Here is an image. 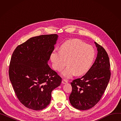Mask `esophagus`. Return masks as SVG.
<instances>
[{
    "label": "esophagus",
    "mask_w": 121,
    "mask_h": 121,
    "mask_svg": "<svg viewBox=\"0 0 121 121\" xmlns=\"http://www.w3.org/2000/svg\"><path fill=\"white\" fill-rule=\"evenodd\" d=\"M67 83H68V81L65 80V79H63L62 81V83H63V84H66Z\"/></svg>",
    "instance_id": "34e87169"
}]
</instances>
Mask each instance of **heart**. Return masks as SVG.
Wrapping results in <instances>:
<instances>
[{
    "instance_id": "b5f03b06",
    "label": "heart",
    "mask_w": 121,
    "mask_h": 121,
    "mask_svg": "<svg viewBox=\"0 0 121 121\" xmlns=\"http://www.w3.org/2000/svg\"><path fill=\"white\" fill-rule=\"evenodd\" d=\"M95 55V50L92 46L74 39L63 43L60 50H53L50 58L53 69L58 71L64 69L67 61L68 66L62 72L61 75L65 78H69L75 73L81 75L89 71Z\"/></svg>"
}]
</instances>
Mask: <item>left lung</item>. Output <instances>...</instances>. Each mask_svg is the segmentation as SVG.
Segmentation results:
<instances>
[{
    "mask_svg": "<svg viewBox=\"0 0 121 121\" xmlns=\"http://www.w3.org/2000/svg\"><path fill=\"white\" fill-rule=\"evenodd\" d=\"M94 43L98 51L96 60L84 76L71 83L72 91L69 100L72 105L79 110L90 109L99 102L110 78L108 55L104 48Z\"/></svg>",
    "mask_w": 121,
    "mask_h": 121,
    "instance_id": "left-lung-1",
    "label": "left lung"
}]
</instances>
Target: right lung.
Wrapping results in <instances>:
<instances>
[{
    "label": "right lung",
    "mask_w": 121,
    "mask_h": 121,
    "mask_svg": "<svg viewBox=\"0 0 121 121\" xmlns=\"http://www.w3.org/2000/svg\"><path fill=\"white\" fill-rule=\"evenodd\" d=\"M58 38L57 34L32 37L12 54L10 80L17 98L28 108H45L50 104L52 92L61 83V78L48 64Z\"/></svg>",
    "instance_id": "1"
}]
</instances>
